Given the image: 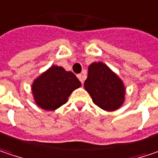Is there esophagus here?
Wrapping results in <instances>:
<instances>
[{"label":"esophagus","instance_id":"34e87169","mask_svg":"<svg viewBox=\"0 0 158 158\" xmlns=\"http://www.w3.org/2000/svg\"><path fill=\"white\" fill-rule=\"evenodd\" d=\"M78 78H79V79L80 80V82H81V83H83V82H84V79H85V78H84V76H83V75L79 74V75H78Z\"/></svg>","mask_w":158,"mask_h":158}]
</instances>
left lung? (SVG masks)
<instances>
[{"label": "left lung", "mask_w": 158, "mask_h": 158, "mask_svg": "<svg viewBox=\"0 0 158 158\" xmlns=\"http://www.w3.org/2000/svg\"><path fill=\"white\" fill-rule=\"evenodd\" d=\"M84 88L94 104L107 112L119 109L125 101L123 81L102 61H94L88 66Z\"/></svg>", "instance_id": "left-lung-1"}]
</instances>
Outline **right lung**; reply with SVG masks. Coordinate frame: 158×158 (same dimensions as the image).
Listing matches in <instances>:
<instances>
[{
	"instance_id": "1",
	"label": "right lung",
	"mask_w": 158,
	"mask_h": 158,
	"mask_svg": "<svg viewBox=\"0 0 158 158\" xmlns=\"http://www.w3.org/2000/svg\"><path fill=\"white\" fill-rule=\"evenodd\" d=\"M80 86V81L71 71L52 65L34 79L31 91L38 106L46 111H54L66 104L70 94Z\"/></svg>"
}]
</instances>
